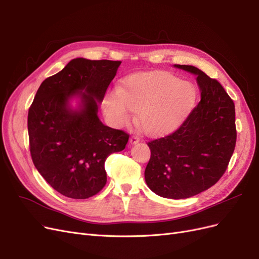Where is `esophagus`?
<instances>
[{
    "label": "esophagus",
    "mask_w": 259,
    "mask_h": 259,
    "mask_svg": "<svg viewBox=\"0 0 259 259\" xmlns=\"http://www.w3.org/2000/svg\"><path fill=\"white\" fill-rule=\"evenodd\" d=\"M139 140H140V138H139L138 136L133 135V136H131V138H130V143H131L132 145H135V144L139 143Z\"/></svg>",
    "instance_id": "34e87169"
}]
</instances>
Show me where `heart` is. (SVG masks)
Returning <instances> with one entry per match:
<instances>
[{
  "label": "heart",
  "instance_id": "1",
  "mask_svg": "<svg viewBox=\"0 0 259 259\" xmlns=\"http://www.w3.org/2000/svg\"><path fill=\"white\" fill-rule=\"evenodd\" d=\"M197 92L189 81L167 72L133 75L117 91L107 93L104 111L114 126L122 127L137 111V121L150 135L175 127L190 112Z\"/></svg>",
  "mask_w": 259,
  "mask_h": 259
}]
</instances>
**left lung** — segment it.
<instances>
[{
  "instance_id": "1",
  "label": "left lung",
  "mask_w": 259,
  "mask_h": 259,
  "mask_svg": "<svg viewBox=\"0 0 259 259\" xmlns=\"http://www.w3.org/2000/svg\"><path fill=\"white\" fill-rule=\"evenodd\" d=\"M197 75L201 100L180 126L148 143V187L160 197L187 199L214 186L225 174L236 148L233 100L222 84L193 66L175 65Z\"/></svg>"
}]
</instances>
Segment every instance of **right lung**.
<instances>
[{"label":"right lung","instance_id":"right-lung-1","mask_svg":"<svg viewBox=\"0 0 259 259\" xmlns=\"http://www.w3.org/2000/svg\"><path fill=\"white\" fill-rule=\"evenodd\" d=\"M121 61L72 59L45 79L28 112L30 153L48 184L65 197L89 199L107 183L105 161L125 149L130 135L106 126L97 116ZM79 95L80 111L68 108Z\"/></svg>","mask_w":259,"mask_h":259}]
</instances>
